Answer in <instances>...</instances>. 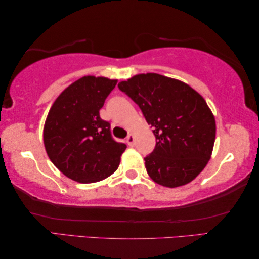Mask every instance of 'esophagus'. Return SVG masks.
Segmentation results:
<instances>
[{"mask_svg":"<svg viewBox=\"0 0 259 259\" xmlns=\"http://www.w3.org/2000/svg\"><path fill=\"white\" fill-rule=\"evenodd\" d=\"M127 143H128V146L130 147H133L134 146V142H135V137L133 134H131V135H128V137H127Z\"/></svg>","mask_w":259,"mask_h":259,"instance_id":"esophagus-1","label":"esophagus"}]
</instances>
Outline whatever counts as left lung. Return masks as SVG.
<instances>
[{
  "label": "left lung",
  "instance_id": "obj_1",
  "mask_svg": "<svg viewBox=\"0 0 259 259\" xmlns=\"http://www.w3.org/2000/svg\"><path fill=\"white\" fill-rule=\"evenodd\" d=\"M154 127L156 147L145 158L156 184L176 188L193 181L211 158L215 120L201 94L180 80L141 73L118 83Z\"/></svg>",
  "mask_w": 259,
  "mask_h": 259
}]
</instances>
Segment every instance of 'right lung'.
<instances>
[{
  "label": "right lung",
  "mask_w": 259,
  "mask_h": 259,
  "mask_svg": "<svg viewBox=\"0 0 259 259\" xmlns=\"http://www.w3.org/2000/svg\"><path fill=\"white\" fill-rule=\"evenodd\" d=\"M118 80L86 75L66 87L50 108L44 127L49 159L80 184L105 179L119 166L124 143L116 142L100 110Z\"/></svg>",
  "instance_id": "obj_1"
}]
</instances>
